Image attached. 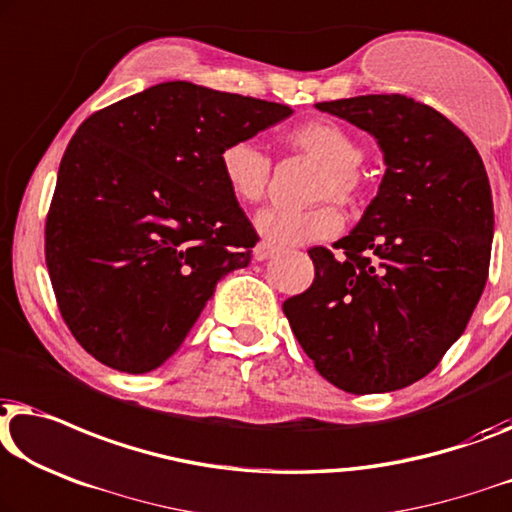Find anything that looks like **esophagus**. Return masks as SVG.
<instances>
[{"label": "esophagus", "instance_id": "1", "mask_svg": "<svg viewBox=\"0 0 512 512\" xmlns=\"http://www.w3.org/2000/svg\"><path fill=\"white\" fill-rule=\"evenodd\" d=\"M274 254H277V247H272V244H268V242H261L254 249V256L258 258V261H268V258H272Z\"/></svg>", "mask_w": 512, "mask_h": 512}]
</instances>
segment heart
I'll return each mask as SVG.
<instances>
[{
	"label": "heart",
	"mask_w": 512,
	"mask_h": 512,
	"mask_svg": "<svg viewBox=\"0 0 512 512\" xmlns=\"http://www.w3.org/2000/svg\"><path fill=\"white\" fill-rule=\"evenodd\" d=\"M284 145L321 164L311 201H328L309 210H263L256 217V231L272 247H298V244L330 240L344 228V217L332 203L355 210L365 198V175L360 164L365 147L342 122L316 117L286 129ZM219 173L228 194L240 205H258L268 196L272 180V161L249 140H233L219 154Z\"/></svg>",
	"instance_id": "1"
}]
</instances>
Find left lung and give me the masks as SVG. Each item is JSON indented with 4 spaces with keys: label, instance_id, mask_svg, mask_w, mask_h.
Masks as SVG:
<instances>
[{
    "label": "left lung",
    "instance_id": "1",
    "mask_svg": "<svg viewBox=\"0 0 512 512\" xmlns=\"http://www.w3.org/2000/svg\"><path fill=\"white\" fill-rule=\"evenodd\" d=\"M379 140V194L346 238L309 249L314 281L284 302L316 372L353 395L420 381L462 335L483 295L492 189L469 136L404 94L316 103Z\"/></svg>",
    "mask_w": 512,
    "mask_h": 512
}]
</instances>
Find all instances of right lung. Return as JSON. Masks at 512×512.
<instances>
[{
    "label": "right lung",
    "instance_id": "right-lung-1",
    "mask_svg": "<svg viewBox=\"0 0 512 512\" xmlns=\"http://www.w3.org/2000/svg\"><path fill=\"white\" fill-rule=\"evenodd\" d=\"M293 115L291 106L161 83L96 110L59 164L46 265L76 342L145 374L173 355L224 274L258 242L219 154Z\"/></svg>",
    "mask_w": 512,
    "mask_h": 512
}]
</instances>
